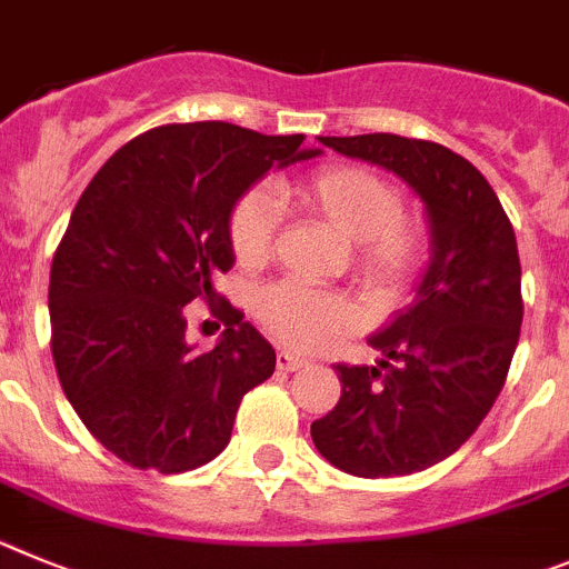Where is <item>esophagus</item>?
I'll return each instance as SVG.
<instances>
[{
	"label": "esophagus",
	"mask_w": 569,
	"mask_h": 569,
	"mask_svg": "<svg viewBox=\"0 0 569 569\" xmlns=\"http://www.w3.org/2000/svg\"><path fill=\"white\" fill-rule=\"evenodd\" d=\"M306 366V357H297L291 351H278V368L280 371H297Z\"/></svg>",
	"instance_id": "34e87169"
}]
</instances>
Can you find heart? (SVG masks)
Listing matches in <instances>:
<instances>
[{
    "instance_id": "obj_1",
    "label": "heart",
    "mask_w": 569,
    "mask_h": 569,
    "mask_svg": "<svg viewBox=\"0 0 569 569\" xmlns=\"http://www.w3.org/2000/svg\"><path fill=\"white\" fill-rule=\"evenodd\" d=\"M286 198H297L342 240L357 243V274L373 295H397L417 269L422 240L402 221L397 189L360 167H322L295 187L278 183L274 192L266 187L243 192L229 212V247L243 266H260L269 258ZM254 315L269 335L291 348L322 346L355 320L342 297L291 280L260 291Z\"/></svg>"
}]
</instances>
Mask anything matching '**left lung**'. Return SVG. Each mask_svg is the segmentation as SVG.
Instances as JSON below:
<instances>
[{
  "label": "left lung",
  "mask_w": 569,
  "mask_h": 569,
  "mask_svg": "<svg viewBox=\"0 0 569 569\" xmlns=\"http://www.w3.org/2000/svg\"><path fill=\"white\" fill-rule=\"evenodd\" d=\"M317 141L411 189L431 258L411 306L368 337L380 360L335 368L340 402L311 439L351 476L417 473L462 448L505 386L525 311L513 227L482 172L448 147L391 132Z\"/></svg>",
  "instance_id": "1"
}]
</instances>
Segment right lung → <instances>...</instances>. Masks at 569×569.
Listing matches in <instances>:
<instances>
[{"label":"right lung","instance_id":"1","mask_svg":"<svg viewBox=\"0 0 569 569\" xmlns=\"http://www.w3.org/2000/svg\"><path fill=\"white\" fill-rule=\"evenodd\" d=\"M303 136L227 121L132 138L87 183L50 266V335L64 397L132 468L183 473L229 445L243 393L274 348L229 303L212 351L187 342L183 306L229 272V212L269 170L309 161Z\"/></svg>","mask_w":569,"mask_h":569}]
</instances>
